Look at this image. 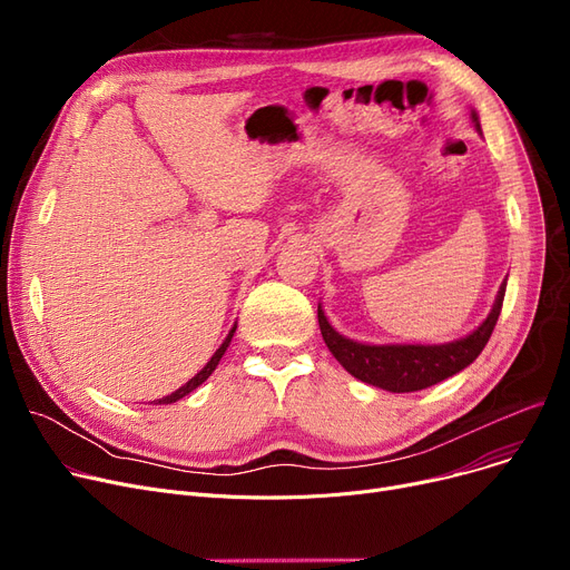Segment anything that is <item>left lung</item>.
<instances>
[{
  "label": "left lung",
  "mask_w": 570,
  "mask_h": 570,
  "mask_svg": "<svg viewBox=\"0 0 570 570\" xmlns=\"http://www.w3.org/2000/svg\"><path fill=\"white\" fill-rule=\"evenodd\" d=\"M472 117L476 121V128L481 130L476 112H472ZM504 294H507V281L499 287L497 301L488 320L466 338H460L446 345L354 343L331 328L320 306H317V322H320L322 338L328 352L338 358V363L350 375L391 393H412V391L428 389L438 382H444L451 375L460 373L462 367H466L472 361H476V356L483 352V347L492 336L501 306H504Z\"/></svg>",
  "instance_id": "obj_1"
}]
</instances>
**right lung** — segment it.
<instances>
[{"mask_svg":"<svg viewBox=\"0 0 570 570\" xmlns=\"http://www.w3.org/2000/svg\"><path fill=\"white\" fill-rule=\"evenodd\" d=\"M234 328H237V326H234ZM234 328L229 331V336H227V338H225V343H223V345L216 350V354L212 356V361H209V363L203 367V371H199V373H197L193 380H188V382H186L181 389H177L175 393L165 395V397H160V400H154V403H156V405H170V403H177V400H181V397H184V395H188L193 389H197L199 384H203V382H205V380H207V377H209V375L216 371L218 361L223 358V354H225V350H227V345H229V341H232V336H234Z\"/></svg>","mask_w":570,"mask_h":570,"instance_id":"obj_1","label":"right lung"}]
</instances>
